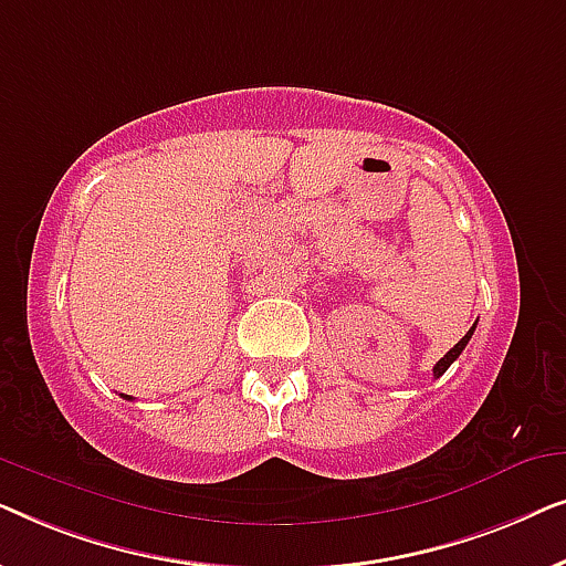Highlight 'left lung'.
I'll return each instance as SVG.
<instances>
[{"mask_svg": "<svg viewBox=\"0 0 566 566\" xmlns=\"http://www.w3.org/2000/svg\"><path fill=\"white\" fill-rule=\"evenodd\" d=\"M474 329H476V324H474V327H471V329L467 332V335H463V337L459 339V343H455V345L451 347V350H448V353L443 355V358H440V360L436 363V368H432V376H436V378H440V376H443V374H446V370H448V366H451V363H453L455 358H459V355L463 353V347H467V345H469V339H471V335H474Z\"/></svg>", "mask_w": 566, "mask_h": 566, "instance_id": "8db88e82", "label": "left lung"}]
</instances>
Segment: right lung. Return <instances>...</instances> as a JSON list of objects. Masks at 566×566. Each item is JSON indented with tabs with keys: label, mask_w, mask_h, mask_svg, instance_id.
<instances>
[{
	"label": "right lung",
	"mask_w": 566,
	"mask_h": 566,
	"mask_svg": "<svg viewBox=\"0 0 566 566\" xmlns=\"http://www.w3.org/2000/svg\"><path fill=\"white\" fill-rule=\"evenodd\" d=\"M126 399H130V397H128V394H126Z\"/></svg>",
	"instance_id": "obj_1"
}]
</instances>
